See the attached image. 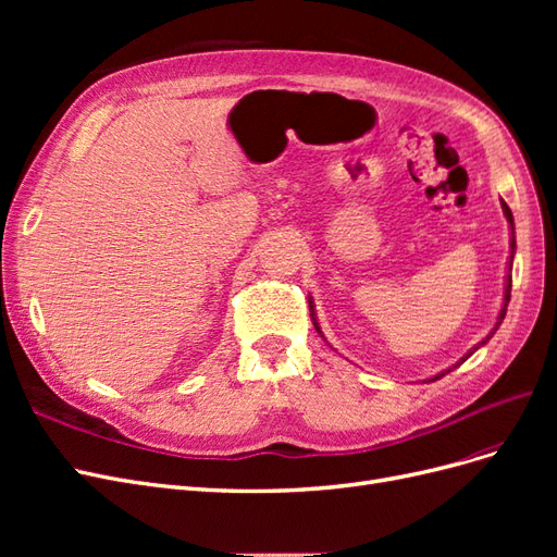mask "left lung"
Segmentation results:
<instances>
[{"mask_svg":"<svg viewBox=\"0 0 557 557\" xmlns=\"http://www.w3.org/2000/svg\"><path fill=\"white\" fill-rule=\"evenodd\" d=\"M502 211H504V215H507V221H509V225H511V256H509V272H511V264H513V250H516V237H513V213H511V209L507 207V201H502ZM509 299H511V276H507V288H504V307H502V311H499V318H497V325H495V330L502 325V320H504V315H507V307H509ZM309 305H311V301H309ZM313 309V307H311ZM311 315H313V311H311ZM313 325H315V330L320 332V327H318V323H315V320H313ZM495 330L491 332V334H487L485 336V339L481 342V344H476L474 348H471L469 352H467V356L465 358H460V362L458 364H462L469 356H471V352H474L476 348H481L487 339H491V336L495 334ZM458 364H453L450 369H455V367H458ZM450 369H446V372H442V374H436L434 379H430V381H436V379H442V376H446L448 372H450Z\"/></svg>","mask_w":557,"mask_h":557,"instance_id":"obj_1","label":"left lung"}]
</instances>
